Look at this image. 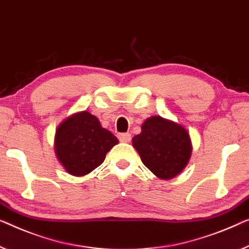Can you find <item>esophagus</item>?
<instances>
[{
    "mask_svg": "<svg viewBox=\"0 0 249 249\" xmlns=\"http://www.w3.org/2000/svg\"><path fill=\"white\" fill-rule=\"evenodd\" d=\"M117 136H118V140H120L121 142H124V143H128L129 141L132 140V136L129 133H120Z\"/></svg>",
    "mask_w": 249,
    "mask_h": 249,
    "instance_id": "1",
    "label": "esophagus"
}]
</instances>
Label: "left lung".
<instances>
[{
  "mask_svg": "<svg viewBox=\"0 0 249 249\" xmlns=\"http://www.w3.org/2000/svg\"><path fill=\"white\" fill-rule=\"evenodd\" d=\"M132 143L143 164L159 179L170 180L183 171L191 158L190 135L182 125L161 116H152Z\"/></svg>",
  "mask_w": 249,
  "mask_h": 249,
  "instance_id": "obj_1",
  "label": "left lung"
}]
</instances>
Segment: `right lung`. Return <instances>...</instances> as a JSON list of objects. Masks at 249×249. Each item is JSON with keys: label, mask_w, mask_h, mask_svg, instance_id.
Here are the masks:
<instances>
[{"label": "right lung", "mask_w": 249, "mask_h": 249, "mask_svg": "<svg viewBox=\"0 0 249 249\" xmlns=\"http://www.w3.org/2000/svg\"><path fill=\"white\" fill-rule=\"evenodd\" d=\"M117 137L102 127L98 118L87 110L67 117L55 129L54 152L71 176L84 177L104 162Z\"/></svg>", "instance_id": "1"}]
</instances>
